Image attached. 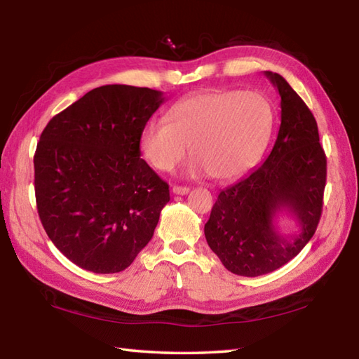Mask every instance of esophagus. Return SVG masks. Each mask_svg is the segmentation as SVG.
<instances>
[{"mask_svg":"<svg viewBox=\"0 0 359 359\" xmlns=\"http://www.w3.org/2000/svg\"><path fill=\"white\" fill-rule=\"evenodd\" d=\"M172 193L177 196H185L189 193V188L187 187H172Z\"/></svg>","mask_w":359,"mask_h":359,"instance_id":"obj_1","label":"esophagus"}]
</instances>
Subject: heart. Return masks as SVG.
<instances>
[{
    "label": "heart",
    "mask_w": 359,
    "mask_h": 359,
    "mask_svg": "<svg viewBox=\"0 0 359 359\" xmlns=\"http://www.w3.org/2000/svg\"><path fill=\"white\" fill-rule=\"evenodd\" d=\"M167 121H149L140 135L144 158L170 171L194 156L188 172L219 180L239 177L261 157L271 133L273 112L265 98L251 90L210 89L175 103Z\"/></svg>",
    "instance_id": "heart-1"
}]
</instances>
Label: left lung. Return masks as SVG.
<instances>
[{"instance_id":"left-lung-1","label":"left lung","mask_w":359,"mask_h":359,"mask_svg":"<svg viewBox=\"0 0 359 359\" xmlns=\"http://www.w3.org/2000/svg\"><path fill=\"white\" fill-rule=\"evenodd\" d=\"M264 74L280 97L276 142L261 166L220 191L205 224V238L225 269L247 278L280 269L313 238L327 175L313 114L284 77ZM279 215L293 218L298 230L280 233Z\"/></svg>"}]
</instances>
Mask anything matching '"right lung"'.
I'll return each instance as SVG.
<instances>
[{"instance_id":"right-lung-1","label":"right lung","mask_w":359,"mask_h":359,"mask_svg":"<svg viewBox=\"0 0 359 359\" xmlns=\"http://www.w3.org/2000/svg\"><path fill=\"white\" fill-rule=\"evenodd\" d=\"M163 102L156 89L100 86L41 133L38 216L53 245L83 270L123 271L154 234L170 187L140 158V135Z\"/></svg>"}]
</instances>
